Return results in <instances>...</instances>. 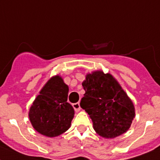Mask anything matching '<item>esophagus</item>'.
I'll return each instance as SVG.
<instances>
[{
    "label": "esophagus",
    "mask_w": 160,
    "mask_h": 160,
    "mask_svg": "<svg viewBox=\"0 0 160 160\" xmlns=\"http://www.w3.org/2000/svg\"><path fill=\"white\" fill-rule=\"evenodd\" d=\"M72 107H73L74 110L78 112V111H80V102H76V103H74L72 104Z\"/></svg>",
    "instance_id": "34e87169"
}]
</instances>
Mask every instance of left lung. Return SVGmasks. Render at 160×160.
<instances>
[{
  "mask_svg": "<svg viewBox=\"0 0 160 160\" xmlns=\"http://www.w3.org/2000/svg\"><path fill=\"white\" fill-rule=\"evenodd\" d=\"M82 86L85 93L80 107L92 119L97 133L114 138L130 128L135 116L133 103L111 74H88Z\"/></svg>",
  "mask_w": 160,
  "mask_h": 160,
  "instance_id": "1",
  "label": "left lung"
}]
</instances>
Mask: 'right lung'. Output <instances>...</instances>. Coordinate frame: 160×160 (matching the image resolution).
Listing matches in <instances>:
<instances>
[{"label": "right lung", "mask_w": 160, "mask_h": 160, "mask_svg": "<svg viewBox=\"0 0 160 160\" xmlns=\"http://www.w3.org/2000/svg\"><path fill=\"white\" fill-rule=\"evenodd\" d=\"M68 86L59 76L45 84L31 107L29 118L35 129L53 138L66 132L74 117V109L68 103Z\"/></svg>", "instance_id": "add662e5"}]
</instances>
